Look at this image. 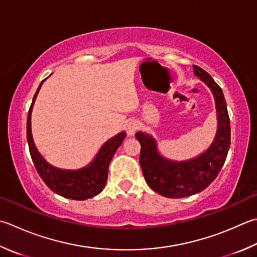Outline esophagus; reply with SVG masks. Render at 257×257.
<instances>
[{
    "label": "esophagus",
    "mask_w": 257,
    "mask_h": 257,
    "mask_svg": "<svg viewBox=\"0 0 257 257\" xmlns=\"http://www.w3.org/2000/svg\"><path fill=\"white\" fill-rule=\"evenodd\" d=\"M138 128H139V124L136 120H130L125 123V132H127L128 136H134Z\"/></svg>",
    "instance_id": "obj_1"
}]
</instances>
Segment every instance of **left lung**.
I'll return each instance as SVG.
<instances>
[{"mask_svg":"<svg viewBox=\"0 0 257 257\" xmlns=\"http://www.w3.org/2000/svg\"><path fill=\"white\" fill-rule=\"evenodd\" d=\"M193 74L211 91L216 105L217 130L206 151L185 161H174L163 156L151 134L136 133L141 143V163L149 188L163 197L177 199L199 193L212 183L225 164L230 146V124L227 104L220 86L202 68L193 66Z\"/></svg>","mask_w":257,"mask_h":257,"instance_id":"1","label":"left lung"}]
</instances>
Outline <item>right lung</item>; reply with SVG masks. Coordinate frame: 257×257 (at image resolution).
I'll use <instances>...</instances> for the list:
<instances>
[{"label": "right lung", "instance_id": "obj_1", "mask_svg": "<svg viewBox=\"0 0 257 257\" xmlns=\"http://www.w3.org/2000/svg\"><path fill=\"white\" fill-rule=\"evenodd\" d=\"M37 90L28 112L27 141L36 170L48 188L55 193L72 200H86L95 197L104 189L108 180V170L116 149L125 138V132H120L102 145L94 158L87 165L77 170H65L51 165L39 153L31 132V113L37 95L44 82Z\"/></svg>", "mask_w": 257, "mask_h": 257}]
</instances>
